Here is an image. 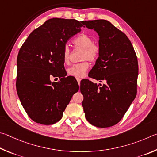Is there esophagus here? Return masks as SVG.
<instances>
[{"label":"esophagus","mask_w":157,"mask_h":157,"mask_svg":"<svg viewBox=\"0 0 157 157\" xmlns=\"http://www.w3.org/2000/svg\"><path fill=\"white\" fill-rule=\"evenodd\" d=\"M76 80H77V82H78V85H80V83H81V78H76Z\"/></svg>","instance_id":"34e87169"}]
</instances>
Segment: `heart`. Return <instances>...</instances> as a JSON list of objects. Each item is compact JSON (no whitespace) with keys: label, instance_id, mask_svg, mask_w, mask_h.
<instances>
[{"label":"heart","instance_id":"obj_1","mask_svg":"<svg viewBox=\"0 0 157 157\" xmlns=\"http://www.w3.org/2000/svg\"><path fill=\"white\" fill-rule=\"evenodd\" d=\"M93 38L86 34H81L77 36L72 40L73 45L76 48L83 49L82 54V60H88L94 62L98 59L100 54V48L97 44L93 43ZM70 51L67 46L63 48L62 57L63 63L69 64L70 63ZM90 67V64L87 61H83L73 65L67 69V74L76 78H83L86 75Z\"/></svg>","mask_w":157,"mask_h":157}]
</instances>
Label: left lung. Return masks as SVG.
<instances>
[{
	"label": "left lung",
	"mask_w": 157,
	"mask_h": 157,
	"mask_svg": "<svg viewBox=\"0 0 157 157\" xmlns=\"http://www.w3.org/2000/svg\"><path fill=\"white\" fill-rule=\"evenodd\" d=\"M87 28L99 36L100 54L88 79L81 82L82 105L86 119L98 128H108L119 123L136 95L139 66L130 40L124 33L106 20L83 21Z\"/></svg>",
	"instance_id": "obj_1"
}]
</instances>
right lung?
Masks as SVG:
<instances>
[{"label": "right lung", "mask_w": 157, "mask_h": 157, "mask_svg": "<svg viewBox=\"0 0 157 157\" xmlns=\"http://www.w3.org/2000/svg\"><path fill=\"white\" fill-rule=\"evenodd\" d=\"M83 21L53 18L29 35L17 57L16 91L30 119L43 125L61 119L73 94L75 78L65 77L62 53L67 40L81 31ZM59 77V82L51 79Z\"/></svg>", "instance_id": "1"}]
</instances>
